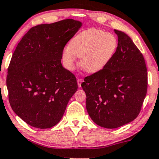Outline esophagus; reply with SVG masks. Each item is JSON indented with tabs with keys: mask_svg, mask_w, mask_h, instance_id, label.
Wrapping results in <instances>:
<instances>
[{
	"mask_svg": "<svg viewBox=\"0 0 159 159\" xmlns=\"http://www.w3.org/2000/svg\"><path fill=\"white\" fill-rule=\"evenodd\" d=\"M82 82H83L82 79H77L78 86H79V88H80V87H81V84H82Z\"/></svg>",
	"mask_w": 159,
	"mask_h": 159,
	"instance_id": "1",
	"label": "esophagus"
}]
</instances>
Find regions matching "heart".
Here are the masks:
<instances>
[{
	"label": "heart",
	"instance_id": "1",
	"mask_svg": "<svg viewBox=\"0 0 159 159\" xmlns=\"http://www.w3.org/2000/svg\"><path fill=\"white\" fill-rule=\"evenodd\" d=\"M117 37L111 33L90 28L82 31L62 51V60L68 70H73L80 57V66L89 73L102 70L111 61L117 49Z\"/></svg>",
	"mask_w": 159,
	"mask_h": 159
}]
</instances>
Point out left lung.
<instances>
[{"label": "left lung", "mask_w": 159, "mask_h": 159, "mask_svg": "<svg viewBox=\"0 0 159 159\" xmlns=\"http://www.w3.org/2000/svg\"><path fill=\"white\" fill-rule=\"evenodd\" d=\"M116 52L99 73L82 83L86 106L96 124L113 129L133 121L139 115L147 93L148 73L144 57L131 38L115 30Z\"/></svg>", "instance_id": "1"}]
</instances>
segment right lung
Listing matches in <instances>:
<instances>
[{"instance_id": "add662e5", "label": "right lung", "mask_w": 159, "mask_h": 159, "mask_svg": "<svg viewBox=\"0 0 159 159\" xmlns=\"http://www.w3.org/2000/svg\"><path fill=\"white\" fill-rule=\"evenodd\" d=\"M81 26L71 19L40 24L18 44L6 86L13 111L31 126L46 129L57 125L77 91L76 79L62 67L61 59L64 47Z\"/></svg>"}]
</instances>
